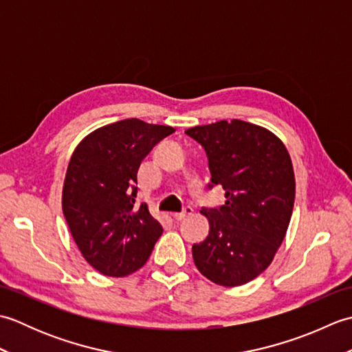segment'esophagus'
Segmentation results:
<instances>
[{"label":"esophagus","mask_w":352,"mask_h":352,"mask_svg":"<svg viewBox=\"0 0 352 352\" xmlns=\"http://www.w3.org/2000/svg\"><path fill=\"white\" fill-rule=\"evenodd\" d=\"M192 213H193V208H192L190 206H186L182 212L174 213V218H175L177 221H183L184 218H188V216H190Z\"/></svg>","instance_id":"34e87169"}]
</instances>
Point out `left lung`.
Here are the masks:
<instances>
[{"label": "left lung", "mask_w": 352, "mask_h": 352, "mask_svg": "<svg viewBox=\"0 0 352 352\" xmlns=\"http://www.w3.org/2000/svg\"><path fill=\"white\" fill-rule=\"evenodd\" d=\"M206 149L212 184L226 190V204L203 208L210 223L206 241L192 246L206 278L234 287L271 265L290 222L295 174L290 155L274 133L233 119L186 130Z\"/></svg>", "instance_id": "left-lung-1"}]
</instances>
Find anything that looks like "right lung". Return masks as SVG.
<instances>
[{"mask_svg": "<svg viewBox=\"0 0 352 352\" xmlns=\"http://www.w3.org/2000/svg\"><path fill=\"white\" fill-rule=\"evenodd\" d=\"M174 131L130 118L87 134L72 153L62 208L78 250L98 272L130 275L151 256L163 228L145 203L136 204L138 170Z\"/></svg>", "mask_w": 352, "mask_h": 352, "instance_id": "add662e5", "label": "right lung"}]
</instances>
